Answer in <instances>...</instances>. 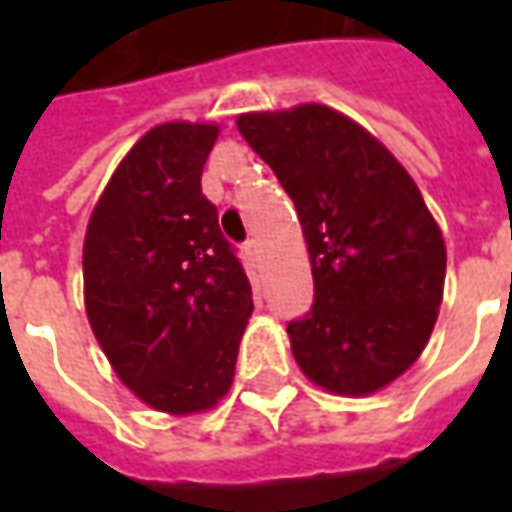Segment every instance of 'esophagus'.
Returning a JSON list of instances; mask_svg holds the SVG:
<instances>
[{"label":"esophagus","instance_id":"obj_1","mask_svg":"<svg viewBox=\"0 0 512 512\" xmlns=\"http://www.w3.org/2000/svg\"><path fill=\"white\" fill-rule=\"evenodd\" d=\"M244 257L249 260V263H257V260H260V244H257V241H246Z\"/></svg>","mask_w":512,"mask_h":512}]
</instances>
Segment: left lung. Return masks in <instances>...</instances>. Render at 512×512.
<instances>
[{"label": "left lung", "mask_w": 512, "mask_h": 512, "mask_svg": "<svg viewBox=\"0 0 512 512\" xmlns=\"http://www.w3.org/2000/svg\"><path fill=\"white\" fill-rule=\"evenodd\" d=\"M299 213L315 304L290 351L332 395H373L425 351L444 299L447 246L417 183L343 112L299 104L235 117Z\"/></svg>", "instance_id": "8db88e82"}]
</instances>
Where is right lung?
<instances>
[{
  "mask_svg": "<svg viewBox=\"0 0 512 512\" xmlns=\"http://www.w3.org/2000/svg\"><path fill=\"white\" fill-rule=\"evenodd\" d=\"M216 123L172 120L117 164L84 233V310L117 378L145 406L189 417L222 400L252 285L202 194Z\"/></svg>",
  "mask_w": 512,
  "mask_h": 512,
  "instance_id": "right-lung-1",
  "label": "right lung"
}]
</instances>
